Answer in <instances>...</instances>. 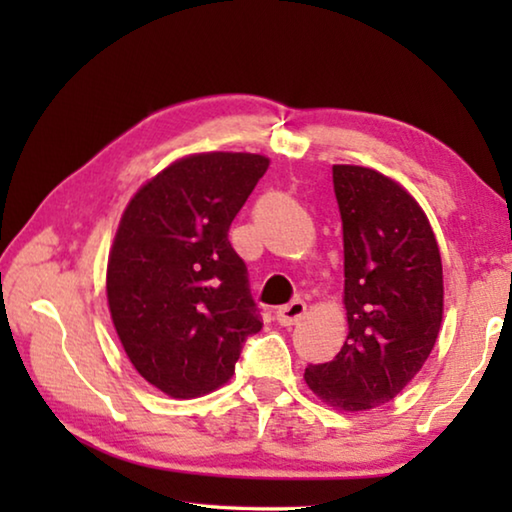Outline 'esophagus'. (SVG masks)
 <instances>
[{
    "label": "esophagus",
    "instance_id": "1",
    "mask_svg": "<svg viewBox=\"0 0 512 512\" xmlns=\"http://www.w3.org/2000/svg\"><path fill=\"white\" fill-rule=\"evenodd\" d=\"M307 314V305L302 300H293V302H289V305H284V307H280L277 309V314H275V320L277 323H280L282 327H291V325H298L300 320H302V316Z\"/></svg>",
    "mask_w": 512,
    "mask_h": 512
}]
</instances>
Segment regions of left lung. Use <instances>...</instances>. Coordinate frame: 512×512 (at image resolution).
<instances>
[{"mask_svg":"<svg viewBox=\"0 0 512 512\" xmlns=\"http://www.w3.org/2000/svg\"><path fill=\"white\" fill-rule=\"evenodd\" d=\"M332 178L348 339L305 381L327 406L363 413L391 402L429 359L443 323V259L427 214L397 180L359 164H334Z\"/></svg>","mask_w":512,"mask_h":512,"instance_id":"obj_1","label":"left lung"}]
</instances>
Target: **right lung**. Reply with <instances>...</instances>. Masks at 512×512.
<instances>
[{"instance_id":"right-lung-1","label":"right lung","mask_w":512,"mask_h":512,"mask_svg":"<svg viewBox=\"0 0 512 512\" xmlns=\"http://www.w3.org/2000/svg\"><path fill=\"white\" fill-rule=\"evenodd\" d=\"M268 164L259 153L185 155L121 214L106 271L110 318L133 368L173 400L228 384L246 336L262 329L228 230Z\"/></svg>"}]
</instances>
